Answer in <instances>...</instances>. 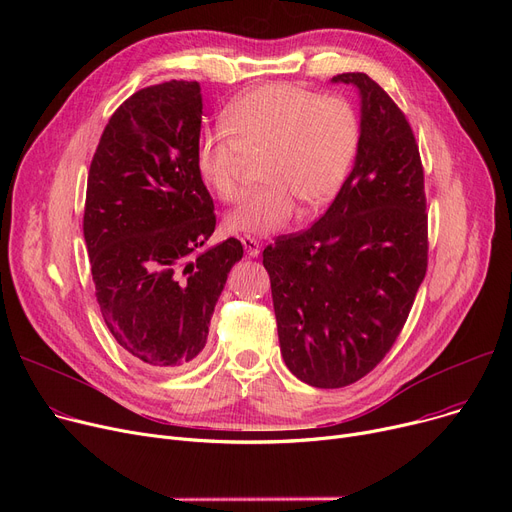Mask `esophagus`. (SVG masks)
I'll list each match as a JSON object with an SVG mask.
<instances>
[{
	"instance_id": "obj_1",
	"label": "esophagus",
	"mask_w": 512,
	"mask_h": 512,
	"mask_svg": "<svg viewBox=\"0 0 512 512\" xmlns=\"http://www.w3.org/2000/svg\"><path fill=\"white\" fill-rule=\"evenodd\" d=\"M240 242H242V247H245V251H247L249 257H257V255H259V251H261L259 240H255L253 236H242Z\"/></svg>"
}]
</instances>
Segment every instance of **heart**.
<instances>
[{
    "label": "heart",
    "mask_w": 512,
    "mask_h": 512,
    "mask_svg": "<svg viewBox=\"0 0 512 512\" xmlns=\"http://www.w3.org/2000/svg\"><path fill=\"white\" fill-rule=\"evenodd\" d=\"M226 132H205L195 166L209 191L230 203L240 195L245 159L261 157L257 191L228 215L232 234L282 230L303 203L305 211L328 205L342 188L361 143L355 105L338 95L272 83L236 97L224 112Z\"/></svg>",
    "instance_id": "obj_1"
}]
</instances>
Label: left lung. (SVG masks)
<instances>
[{"label":"left lung","instance_id":"8db88e82","mask_svg":"<svg viewBox=\"0 0 512 512\" xmlns=\"http://www.w3.org/2000/svg\"><path fill=\"white\" fill-rule=\"evenodd\" d=\"M332 83L361 99L355 166L328 211L263 251L286 367L315 388L355 384L409 317L427 270L423 166L415 134L363 72Z\"/></svg>","mask_w":512,"mask_h":512}]
</instances>
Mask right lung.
Instances as JSON below:
<instances>
[{
  "label": "right lung",
  "mask_w": 512,
  "mask_h": 512,
  "mask_svg": "<svg viewBox=\"0 0 512 512\" xmlns=\"http://www.w3.org/2000/svg\"><path fill=\"white\" fill-rule=\"evenodd\" d=\"M203 99L197 80L128 97L91 161L83 232L107 330L145 365L174 369L205 348L209 321L242 245L203 253L213 199L195 166Z\"/></svg>",
  "instance_id": "add662e5"
}]
</instances>
